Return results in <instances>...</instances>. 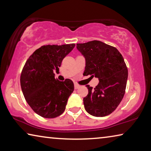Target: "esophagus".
<instances>
[{
    "label": "esophagus",
    "instance_id": "1",
    "mask_svg": "<svg viewBox=\"0 0 151 151\" xmlns=\"http://www.w3.org/2000/svg\"><path fill=\"white\" fill-rule=\"evenodd\" d=\"M74 86H75V89H77V88H78L79 87H80V85H78V84H76V83H75V85H74Z\"/></svg>",
    "mask_w": 151,
    "mask_h": 151
}]
</instances>
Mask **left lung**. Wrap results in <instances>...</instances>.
I'll list each match as a JSON object with an SVG mask.
<instances>
[{"instance_id":"left-lung-1","label":"left lung","mask_w":151,"mask_h":151,"mask_svg":"<svg viewBox=\"0 0 151 151\" xmlns=\"http://www.w3.org/2000/svg\"><path fill=\"white\" fill-rule=\"evenodd\" d=\"M76 48L85 59L84 75L98 78L99 83L83 99L86 111L94 116L112 113L121 103L126 89L128 70L119 51L99 40L78 43Z\"/></svg>"}]
</instances>
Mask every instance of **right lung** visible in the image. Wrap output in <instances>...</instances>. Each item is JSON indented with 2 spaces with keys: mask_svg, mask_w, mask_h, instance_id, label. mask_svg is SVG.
<instances>
[{
  "mask_svg": "<svg viewBox=\"0 0 151 151\" xmlns=\"http://www.w3.org/2000/svg\"><path fill=\"white\" fill-rule=\"evenodd\" d=\"M75 44L46 45L28 58L20 75V86L25 99L33 111L47 119L55 118L65 111L68 99L74 91L70 79L60 81L54 71Z\"/></svg>",
  "mask_w": 151,
  "mask_h": 151,
  "instance_id": "1",
  "label": "right lung"
}]
</instances>
